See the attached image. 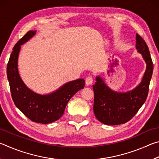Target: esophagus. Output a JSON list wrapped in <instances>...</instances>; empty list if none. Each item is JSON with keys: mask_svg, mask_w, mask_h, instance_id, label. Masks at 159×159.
I'll return each instance as SVG.
<instances>
[{"mask_svg": "<svg viewBox=\"0 0 159 159\" xmlns=\"http://www.w3.org/2000/svg\"><path fill=\"white\" fill-rule=\"evenodd\" d=\"M93 83V79L92 77H91V76H88V77L86 78V79H85V83H86V85H89L92 84Z\"/></svg>", "mask_w": 159, "mask_h": 159, "instance_id": "obj_1", "label": "esophagus"}]
</instances>
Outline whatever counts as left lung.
I'll use <instances>...</instances> for the list:
<instances>
[{
  "label": "left lung",
  "mask_w": 159,
  "mask_h": 159,
  "mask_svg": "<svg viewBox=\"0 0 159 159\" xmlns=\"http://www.w3.org/2000/svg\"><path fill=\"white\" fill-rule=\"evenodd\" d=\"M135 48L147 66L142 81L134 89L117 92L111 89L101 76H96V82L93 85L95 94L93 111L97 119L104 124L115 125L129 121L146 101L154 66L149 48L138 34Z\"/></svg>",
  "instance_id": "8db88e82"
}]
</instances>
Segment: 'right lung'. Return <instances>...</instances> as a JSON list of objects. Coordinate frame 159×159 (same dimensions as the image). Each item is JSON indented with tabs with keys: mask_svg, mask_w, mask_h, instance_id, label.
Instances as JSON below:
<instances>
[{
	"mask_svg": "<svg viewBox=\"0 0 159 159\" xmlns=\"http://www.w3.org/2000/svg\"><path fill=\"white\" fill-rule=\"evenodd\" d=\"M36 33V31H28L13 48L7 66V76L15 106L32 121L48 124L61 117L70 99L84 88L85 80H71L45 95L35 93L29 88L19 74L18 57L21 45L34 37Z\"/></svg>",
	"mask_w": 159,
	"mask_h": 159,
	"instance_id": "1",
	"label": "right lung"
}]
</instances>
